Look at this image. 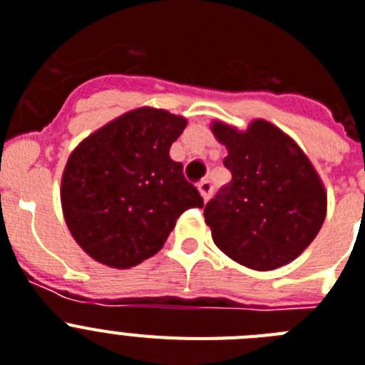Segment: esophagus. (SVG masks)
<instances>
[{
	"mask_svg": "<svg viewBox=\"0 0 365 365\" xmlns=\"http://www.w3.org/2000/svg\"><path fill=\"white\" fill-rule=\"evenodd\" d=\"M198 191H200L202 198L207 202L211 195H213V183L209 182V180H202V182H198Z\"/></svg>",
	"mask_w": 365,
	"mask_h": 365,
	"instance_id": "esophagus-1",
	"label": "esophagus"
}]
</instances>
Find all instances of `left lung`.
<instances>
[{
  "label": "left lung",
  "instance_id": "obj_1",
  "mask_svg": "<svg viewBox=\"0 0 365 365\" xmlns=\"http://www.w3.org/2000/svg\"><path fill=\"white\" fill-rule=\"evenodd\" d=\"M227 148L231 182L204 209L215 244L252 270H275L299 257L327 215V191L314 165L283 130L253 119L246 130L213 121Z\"/></svg>",
  "mask_w": 365,
  "mask_h": 365
}]
</instances>
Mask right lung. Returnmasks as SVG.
<instances>
[{"label": "right lung", "mask_w": 365, "mask_h": 365, "mask_svg": "<svg viewBox=\"0 0 365 365\" xmlns=\"http://www.w3.org/2000/svg\"><path fill=\"white\" fill-rule=\"evenodd\" d=\"M187 119L141 106L82 139L62 174L69 233L93 261L132 268L156 255L180 215L202 207L200 192L169 156Z\"/></svg>", "instance_id": "1"}]
</instances>
